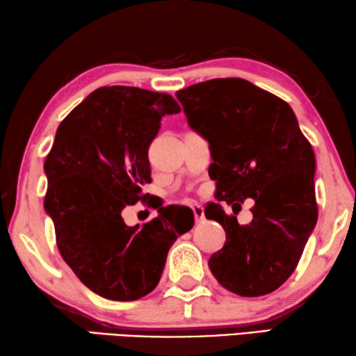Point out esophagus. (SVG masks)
Listing matches in <instances>:
<instances>
[{
	"mask_svg": "<svg viewBox=\"0 0 356 356\" xmlns=\"http://www.w3.org/2000/svg\"><path fill=\"white\" fill-rule=\"evenodd\" d=\"M192 211H194V216H195L197 222H202V220L205 219V209H203V207L199 205V203L192 205Z\"/></svg>",
	"mask_w": 356,
	"mask_h": 356,
	"instance_id": "1",
	"label": "esophagus"
}]
</instances>
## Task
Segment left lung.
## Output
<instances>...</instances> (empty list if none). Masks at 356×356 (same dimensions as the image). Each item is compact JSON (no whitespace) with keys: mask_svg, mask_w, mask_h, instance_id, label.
Instances as JSON below:
<instances>
[{"mask_svg":"<svg viewBox=\"0 0 356 356\" xmlns=\"http://www.w3.org/2000/svg\"><path fill=\"white\" fill-rule=\"evenodd\" d=\"M191 127L208 140L216 199L254 198L253 222L237 224L219 203L207 219L224 227V248L208 260L213 276L240 296L275 292L301 259L317 224L316 156L292 107L244 79H213L177 91Z\"/></svg>","mask_w":356,"mask_h":356,"instance_id":"1","label":"left lung"}]
</instances>
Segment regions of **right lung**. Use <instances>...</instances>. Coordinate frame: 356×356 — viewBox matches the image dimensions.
<instances>
[{
	"mask_svg": "<svg viewBox=\"0 0 356 356\" xmlns=\"http://www.w3.org/2000/svg\"><path fill=\"white\" fill-rule=\"evenodd\" d=\"M181 107L167 92L102 86L58 126L44 170V208L64 261L99 296L134 301L156 289L168 249L194 225L184 207H159L143 225L121 211L145 202L151 183L148 148L164 115ZM149 203V200H147Z\"/></svg>",
	"mask_w": 356,
	"mask_h": 356,
	"instance_id": "right-lung-1",
	"label": "right lung"
}]
</instances>
